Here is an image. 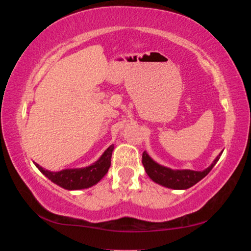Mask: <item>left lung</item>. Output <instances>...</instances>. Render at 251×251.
I'll return each mask as SVG.
<instances>
[{
    "instance_id": "obj_1",
    "label": "left lung",
    "mask_w": 251,
    "mask_h": 251,
    "mask_svg": "<svg viewBox=\"0 0 251 251\" xmlns=\"http://www.w3.org/2000/svg\"><path fill=\"white\" fill-rule=\"evenodd\" d=\"M220 156V155H219ZM219 156L214 160L209 167L206 168L202 172L190 171V169H184V171H173L171 168L160 166L159 164L155 163L146 151L143 152L142 163L145 167L147 175L150 176L152 180L161 186L168 187L173 189H187L189 187L197 184L199 180H201L208 173H209L212 167L215 166L219 159Z\"/></svg>"
}]
</instances>
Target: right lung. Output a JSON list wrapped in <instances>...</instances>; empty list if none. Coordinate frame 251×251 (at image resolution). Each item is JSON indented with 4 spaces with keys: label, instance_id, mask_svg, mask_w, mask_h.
<instances>
[{
    "label": "right lung",
    "instance_id": "right-lung-1",
    "mask_svg": "<svg viewBox=\"0 0 251 251\" xmlns=\"http://www.w3.org/2000/svg\"><path fill=\"white\" fill-rule=\"evenodd\" d=\"M113 150L114 145L109 146L96 163L85 168L64 169V171L54 173L42 168L39 164H35V166L49 179L55 182L56 185L63 187V188L69 190L88 188V187L97 184L107 174L110 166V158H112Z\"/></svg>",
    "mask_w": 251,
    "mask_h": 251
}]
</instances>
